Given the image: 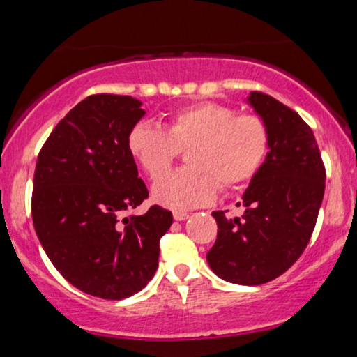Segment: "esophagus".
I'll list each match as a JSON object with an SVG mask.
<instances>
[{
	"mask_svg": "<svg viewBox=\"0 0 357 357\" xmlns=\"http://www.w3.org/2000/svg\"><path fill=\"white\" fill-rule=\"evenodd\" d=\"M173 216H174L176 221H183V220L190 218V213H186V211H174Z\"/></svg>",
	"mask_w": 357,
	"mask_h": 357,
	"instance_id": "esophagus-1",
	"label": "esophagus"
}]
</instances>
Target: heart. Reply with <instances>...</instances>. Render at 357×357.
I'll use <instances>...</instances> for the list:
<instances>
[{
  "label": "heart",
  "instance_id": "1",
  "mask_svg": "<svg viewBox=\"0 0 357 357\" xmlns=\"http://www.w3.org/2000/svg\"><path fill=\"white\" fill-rule=\"evenodd\" d=\"M267 124L230 105L196 102L174 110L166 129L141 122L130 129L127 149L153 181V198L171 210L204 206L221 188L233 191L255 178L268 153ZM188 168L162 177L181 150ZM163 179L161 180L160 178Z\"/></svg>",
  "mask_w": 357,
  "mask_h": 357
}]
</instances>
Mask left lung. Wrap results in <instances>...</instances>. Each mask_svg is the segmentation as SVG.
Wrapping results in <instances>:
<instances>
[{"mask_svg":"<svg viewBox=\"0 0 357 357\" xmlns=\"http://www.w3.org/2000/svg\"><path fill=\"white\" fill-rule=\"evenodd\" d=\"M248 102L267 124L270 151L245 191L243 215L213 211L218 236L206 258L223 280L261 285L287 272L309 245L326 167L312 129L296 110L261 92Z\"/></svg>","mask_w":357,"mask_h":357,"instance_id":"1","label":"left lung"}]
</instances>
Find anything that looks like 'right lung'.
I'll return each mask as SVG.
<instances>
[{
    "label": "right lung",
    "mask_w": 357,
    "mask_h": 357,
    "mask_svg": "<svg viewBox=\"0 0 357 357\" xmlns=\"http://www.w3.org/2000/svg\"><path fill=\"white\" fill-rule=\"evenodd\" d=\"M142 116L129 96H90L55 126L36 159L31 216L45 253L73 287L109 301L144 289L173 223L158 204L124 216L149 196L127 149Z\"/></svg>",
    "instance_id": "right-lung-1"
}]
</instances>
